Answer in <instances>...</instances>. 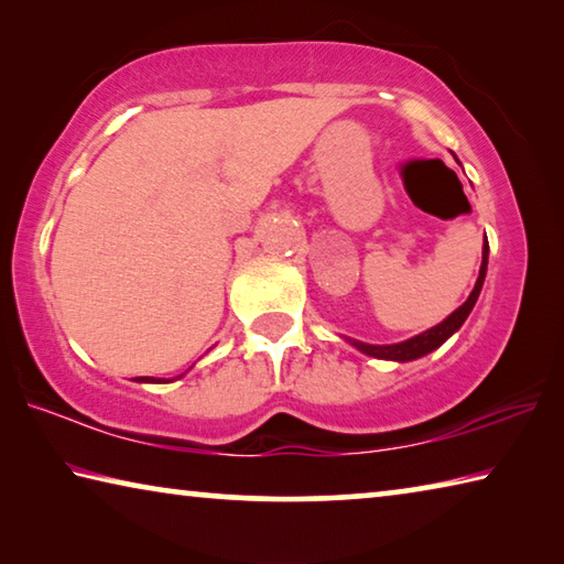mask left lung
Segmentation results:
<instances>
[{"mask_svg":"<svg viewBox=\"0 0 564 564\" xmlns=\"http://www.w3.org/2000/svg\"><path fill=\"white\" fill-rule=\"evenodd\" d=\"M488 256H490V246H488V238H485L482 243V263H480V275H477L475 281V289L467 295V301L460 305V308H455L451 316L445 321L437 323V326L427 328L423 333H417V336L408 338V340H400V343H390V346H373V343H362L356 338H346L352 348H358L360 352H366L370 358H380V360H395V362H408V360H417L427 356V352H433L443 346V343L453 336V333L460 330L463 323L470 316V311L475 308L477 303V295L482 291V283H485V273H488Z\"/></svg>","mask_w":564,"mask_h":564,"instance_id":"8db88e82","label":"left lung"}]
</instances>
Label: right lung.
Here are the masks:
<instances>
[{"label": "right lung", "instance_id": "right-lung-1", "mask_svg": "<svg viewBox=\"0 0 564 564\" xmlns=\"http://www.w3.org/2000/svg\"><path fill=\"white\" fill-rule=\"evenodd\" d=\"M137 383H169V380H164V378H149V376H144V378H137Z\"/></svg>", "mask_w": 564, "mask_h": 564}]
</instances>
